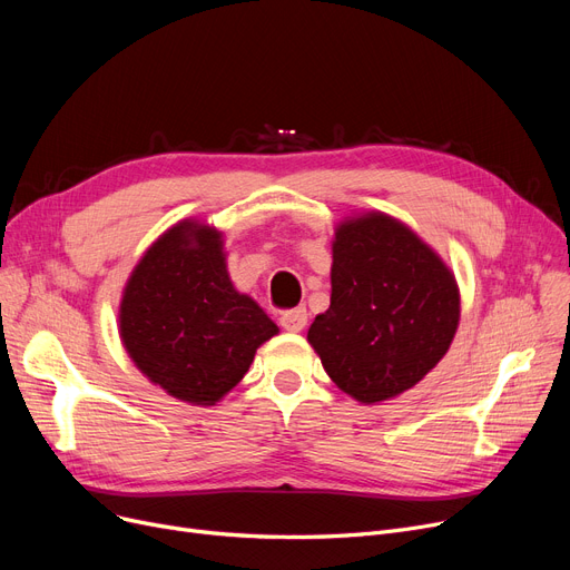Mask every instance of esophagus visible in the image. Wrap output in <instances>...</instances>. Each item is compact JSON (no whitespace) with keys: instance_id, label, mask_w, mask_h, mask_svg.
Instances as JSON below:
<instances>
[{"instance_id":"1","label":"esophagus","mask_w":570,"mask_h":570,"mask_svg":"<svg viewBox=\"0 0 570 570\" xmlns=\"http://www.w3.org/2000/svg\"><path fill=\"white\" fill-rule=\"evenodd\" d=\"M282 327L288 333H301L303 327L307 325V309L305 307H295V309H288L282 314Z\"/></svg>"}]
</instances>
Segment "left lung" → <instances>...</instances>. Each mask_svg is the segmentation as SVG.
Segmentation results:
<instances>
[{"instance_id": "left-lung-1", "label": "left lung", "mask_w": 570, "mask_h": 570, "mask_svg": "<svg viewBox=\"0 0 570 570\" xmlns=\"http://www.w3.org/2000/svg\"><path fill=\"white\" fill-rule=\"evenodd\" d=\"M331 307L307 340L340 391L363 404L402 395L451 348L460 288L409 226L383 213L342 222L333 239Z\"/></svg>"}]
</instances>
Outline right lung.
I'll return each instance as SVG.
<instances>
[{"label": "right lung", "instance_id": "1", "mask_svg": "<svg viewBox=\"0 0 570 570\" xmlns=\"http://www.w3.org/2000/svg\"><path fill=\"white\" fill-rule=\"evenodd\" d=\"M279 327L237 293L222 233L185 219L145 252L125 286L119 337L136 367L168 395L213 406L247 374Z\"/></svg>", "mask_w": 570, "mask_h": 570}]
</instances>
